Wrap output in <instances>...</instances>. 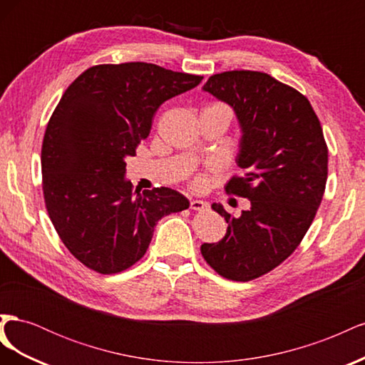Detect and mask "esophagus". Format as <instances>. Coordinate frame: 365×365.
Returning a JSON list of instances; mask_svg holds the SVG:
<instances>
[{"label":"esophagus","mask_w":365,"mask_h":365,"mask_svg":"<svg viewBox=\"0 0 365 365\" xmlns=\"http://www.w3.org/2000/svg\"><path fill=\"white\" fill-rule=\"evenodd\" d=\"M190 208L197 210V212H202V210L208 208V202H205L202 200H192L190 201Z\"/></svg>","instance_id":"obj_1"}]
</instances>
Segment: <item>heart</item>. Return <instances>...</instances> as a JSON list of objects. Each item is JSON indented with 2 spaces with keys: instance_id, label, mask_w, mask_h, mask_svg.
<instances>
[{
  "instance_id": "b5f03b06",
  "label": "heart",
  "mask_w": 365,
  "mask_h": 365,
  "mask_svg": "<svg viewBox=\"0 0 365 365\" xmlns=\"http://www.w3.org/2000/svg\"><path fill=\"white\" fill-rule=\"evenodd\" d=\"M216 105H222V103H216ZM222 106H225V105H222ZM225 108L230 111L228 106H225ZM230 114H231V111H230ZM190 184L193 189H202V187L207 184V172L205 170L195 172L190 178Z\"/></svg>"
}]
</instances>
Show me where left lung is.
<instances>
[{"instance_id":"8db88e82","label":"left lung","mask_w":365,"mask_h":365,"mask_svg":"<svg viewBox=\"0 0 365 365\" xmlns=\"http://www.w3.org/2000/svg\"><path fill=\"white\" fill-rule=\"evenodd\" d=\"M204 90L233 106L242 126L237 164L228 195L247 197L239 217L220 204L227 233L201 254L220 277L250 282L277 268L300 245L322 204L327 181V145L306 96L267 73L213 74Z\"/></svg>"}]
</instances>
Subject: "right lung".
I'll return each mask as SVG.
<instances>
[{
  "label": "right lung",
  "instance_id": "obj_1",
  "mask_svg": "<svg viewBox=\"0 0 365 365\" xmlns=\"http://www.w3.org/2000/svg\"><path fill=\"white\" fill-rule=\"evenodd\" d=\"M202 79L155 63H102L65 90L43 134L42 192L62 244L88 269L130 268L158 220L189 208L169 187L132 193L125 158L148 138L158 108Z\"/></svg>",
  "mask_w": 365,
  "mask_h": 365
}]
</instances>
